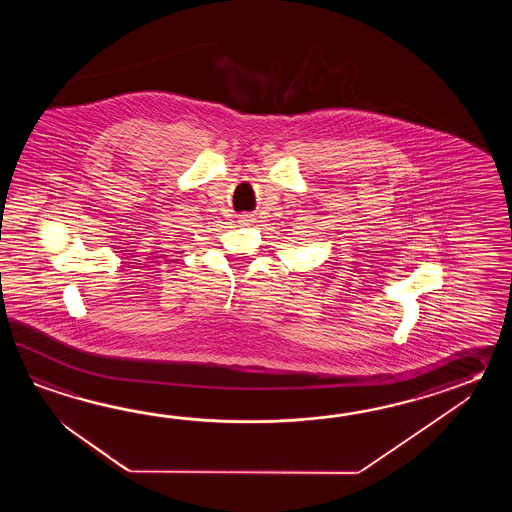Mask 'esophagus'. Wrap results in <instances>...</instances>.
<instances>
[{
  "mask_svg": "<svg viewBox=\"0 0 512 512\" xmlns=\"http://www.w3.org/2000/svg\"><path fill=\"white\" fill-rule=\"evenodd\" d=\"M240 223L241 225H252V223H254V218L249 216V214H245V216H241Z\"/></svg>",
  "mask_w": 512,
  "mask_h": 512,
  "instance_id": "34e87169",
  "label": "esophagus"
}]
</instances>
